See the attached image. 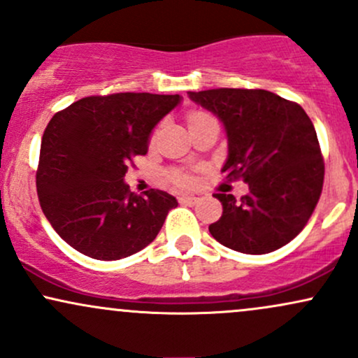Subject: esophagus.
<instances>
[{"label": "esophagus", "mask_w": 358, "mask_h": 358, "mask_svg": "<svg viewBox=\"0 0 358 358\" xmlns=\"http://www.w3.org/2000/svg\"><path fill=\"white\" fill-rule=\"evenodd\" d=\"M180 203H185V205H195L196 202H199V199H196L195 195H182L178 196Z\"/></svg>", "instance_id": "1"}]
</instances>
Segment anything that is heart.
<instances>
[{
    "mask_svg": "<svg viewBox=\"0 0 358 358\" xmlns=\"http://www.w3.org/2000/svg\"><path fill=\"white\" fill-rule=\"evenodd\" d=\"M207 117H210V116L205 113H192L190 116H188V124L192 126V124H195V122L203 121V119H207ZM173 182L176 185H182V187H188V185H192V176H188L185 173H176L173 176Z\"/></svg>",
    "mask_w": 358,
    "mask_h": 358,
    "instance_id": "obj_1",
    "label": "heart"
}]
</instances>
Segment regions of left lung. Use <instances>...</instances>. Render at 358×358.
Listing matches in <instances>:
<instances>
[{
    "mask_svg": "<svg viewBox=\"0 0 358 358\" xmlns=\"http://www.w3.org/2000/svg\"><path fill=\"white\" fill-rule=\"evenodd\" d=\"M219 117L227 136L222 171L249 193H215L222 217L208 227L225 248L268 254L293 241L318 203L324 165L311 119L301 106L262 89L188 92Z\"/></svg>",
    "mask_w": 358,
    "mask_h": 358,
    "instance_id": "8db88e82",
    "label": "left lung"
}]
</instances>
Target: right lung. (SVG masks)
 <instances>
[{
	"instance_id": "add662e5",
	"label": "right lung",
	"mask_w": 358,
	"mask_h": 358,
	"mask_svg": "<svg viewBox=\"0 0 358 358\" xmlns=\"http://www.w3.org/2000/svg\"><path fill=\"white\" fill-rule=\"evenodd\" d=\"M182 96L121 92L73 102L50 119L36 171L40 205L55 232L84 256L117 261L151 244L178 202L163 190L134 195L127 165L146 155L155 127Z\"/></svg>"
}]
</instances>
